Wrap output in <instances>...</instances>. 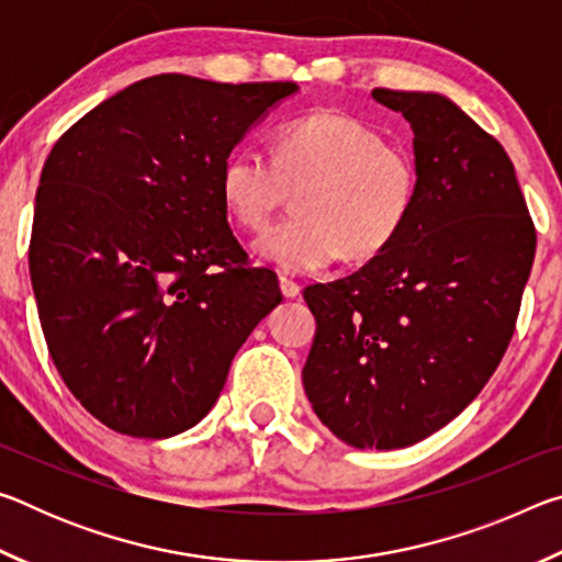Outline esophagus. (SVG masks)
<instances>
[{
    "instance_id": "obj_1",
    "label": "esophagus",
    "mask_w": 562,
    "mask_h": 562,
    "mask_svg": "<svg viewBox=\"0 0 562 562\" xmlns=\"http://www.w3.org/2000/svg\"><path fill=\"white\" fill-rule=\"evenodd\" d=\"M280 290H282L284 297H297V294L302 292L300 282H294L292 278H288V274H282V278H280Z\"/></svg>"
}]
</instances>
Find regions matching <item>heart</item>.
<instances>
[{
  "label": "heart",
  "instance_id": "1",
  "mask_svg": "<svg viewBox=\"0 0 562 562\" xmlns=\"http://www.w3.org/2000/svg\"><path fill=\"white\" fill-rule=\"evenodd\" d=\"M297 190V215L265 231L255 252L284 272H315L386 250L414 211L418 168L369 123L319 111L282 123L272 158L237 148L223 160L221 195L243 227L260 231Z\"/></svg>",
  "mask_w": 562,
  "mask_h": 562
}]
</instances>
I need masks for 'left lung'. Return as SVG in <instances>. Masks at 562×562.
<instances>
[{"label":"left lung","instance_id":"obj_1","mask_svg":"<svg viewBox=\"0 0 562 562\" xmlns=\"http://www.w3.org/2000/svg\"><path fill=\"white\" fill-rule=\"evenodd\" d=\"M414 131L418 193L364 268L304 290L317 319L304 392L355 449L439 431L496 372L536 258V227L496 138L441 93L374 89Z\"/></svg>","mask_w":562,"mask_h":562}]
</instances>
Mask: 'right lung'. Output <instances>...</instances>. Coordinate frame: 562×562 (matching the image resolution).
Instances as JSON below:
<instances>
[{
	"mask_svg": "<svg viewBox=\"0 0 562 562\" xmlns=\"http://www.w3.org/2000/svg\"><path fill=\"white\" fill-rule=\"evenodd\" d=\"M297 83L148 76L56 140L34 203L32 288L56 369L138 439L195 426L282 302L227 225L221 168Z\"/></svg>",
	"mask_w": 562,
	"mask_h": 562,
	"instance_id": "1",
	"label": "right lung"
}]
</instances>
